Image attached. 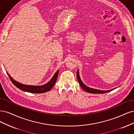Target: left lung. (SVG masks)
Wrapping results in <instances>:
<instances>
[{
	"mask_svg": "<svg viewBox=\"0 0 134 134\" xmlns=\"http://www.w3.org/2000/svg\"><path fill=\"white\" fill-rule=\"evenodd\" d=\"M77 80H78L81 86V87L83 88V90H85V91H86L88 93H104L106 92H108L114 90L115 88H113L112 90H107V91H102V90H97V89H94V88H90L88 86H86L83 82L82 81H81L80 77V75H79V71H77Z\"/></svg>",
	"mask_w": 134,
	"mask_h": 134,
	"instance_id": "obj_1",
	"label": "left lung"
}]
</instances>
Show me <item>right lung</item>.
Here are the masks:
<instances>
[{"instance_id": "right-lung-1", "label": "right lung", "mask_w": 134, "mask_h": 134, "mask_svg": "<svg viewBox=\"0 0 134 134\" xmlns=\"http://www.w3.org/2000/svg\"><path fill=\"white\" fill-rule=\"evenodd\" d=\"M59 70H58L54 76H53L52 79L45 85H42V86H31V85H26L21 84L18 82L15 81L12 77L9 75V73L7 72L8 75L9 76V78L17 88L25 92H31V93H44L47 91H49L53 87V86L56 82L57 81L58 75Z\"/></svg>"}]
</instances>
